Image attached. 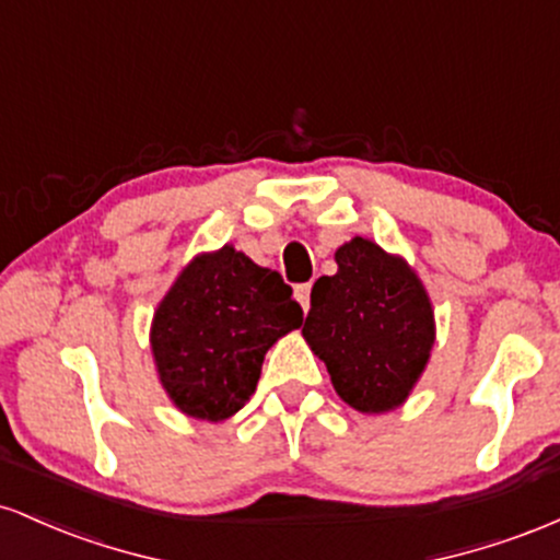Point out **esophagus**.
I'll return each mask as SVG.
<instances>
[{
  "label": "esophagus",
  "mask_w": 560,
  "mask_h": 560,
  "mask_svg": "<svg viewBox=\"0 0 560 560\" xmlns=\"http://www.w3.org/2000/svg\"><path fill=\"white\" fill-rule=\"evenodd\" d=\"M294 300L300 302V307L302 311H311V284H300V287H294Z\"/></svg>",
  "instance_id": "esophagus-1"
}]
</instances>
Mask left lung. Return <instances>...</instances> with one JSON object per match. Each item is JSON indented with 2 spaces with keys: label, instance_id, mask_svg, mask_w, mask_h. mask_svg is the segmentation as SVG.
Returning <instances> with one entry per match:
<instances>
[{
  "label": "left lung",
  "instance_id": "8db88e82",
  "mask_svg": "<svg viewBox=\"0 0 560 560\" xmlns=\"http://www.w3.org/2000/svg\"><path fill=\"white\" fill-rule=\"evenodd\" d=\"M337 273L311 292L302 337L326 363L334 389L361 413L408 400L434 345V311L413 268L376 242H345Z\"/></svg>",
  "mask_w": 560,
  "mask_h": 560
}]
</instances>
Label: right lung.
Segmentation results:
<instances>
[{"label":"right lung","mask_w":560,"mask_h":560,"mask_svg":"<svg viewBox=\"0 0 560 560\" xmlns=\"http://www.w3.org/2000/svg\"><path fill=\"white\" fill-rule=\"evenodd\" d=\"M300 326L292 287L223 244L197 255L158 305L150 342L160 384L191 419H229L253 397L276 339Z\"/></svg>","instance_id":"1"}]
</instances>
